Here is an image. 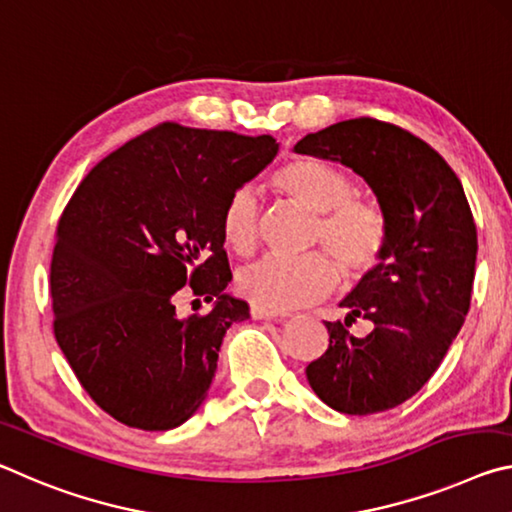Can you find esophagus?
<instances>
[{
	"label": "esophagus",
	"mask_w": 512,
	"mask_h": 512,
	"mask_svg": "<svg viewBox=\"0 0 512 512\" xmlns=\"http://www.w3.org/2000/svg\"><path fill=\"white\" fill-rule=\"evenodd\" d=\"M251 317H254V320H283V317H286V313L270 311V308L254 304V306H251Z\"/></svg>",
	"instance_id": "34e87169"
}]
</instances>
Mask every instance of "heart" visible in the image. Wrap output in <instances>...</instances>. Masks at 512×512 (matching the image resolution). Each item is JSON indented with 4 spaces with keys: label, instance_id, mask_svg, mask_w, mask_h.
<instances>
[{
    "label": "heart",
    "instance_id": "heart-1",
    "mask_svg": "<svg viewBox=\"0 0 512 512\" xmlns=\"http://www.w3.org/2000/svg\"><path fill=\"white\" fill-rule=\"evenodd\" d=\"M274 186L306 211L315 213L308 245L322 247L345 276H363L388 247V220L374 199L356 195L347 170L320 161H292L274 174ZM222 236L233 251L249 254L258 242V199L236 190L222 208ZM326 253V254H327ZM325 254V255H326ZM320 249L304 256H263L238 274L242 295L270 311H290L324 297L338 267Z\"/></svg>",
    "mask_w": 512,
    "mask_h": 512
}]
</instances>
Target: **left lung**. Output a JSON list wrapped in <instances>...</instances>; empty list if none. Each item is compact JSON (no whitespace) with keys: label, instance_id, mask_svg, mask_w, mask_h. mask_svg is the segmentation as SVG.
<instances>
[{"label":"left lung","instance_id":"left-lung-1","mask_svg":"<svg viewBox=\"0 0 512 512\" xmlns=\"http://www.w3.org/2000/svg\"><path fill=\"white\" fill-rule=\"evenodd\" d=\"M295 152L351 167L388 220L381 263L340 301L345 322H324L329 349L306 367L326 406L383 413L422 390L465 322L479 249L465 190L431 145L374 117L308 133ZM358 316L375 324L365 339L348 333Z\"/></svg>","mask_w":512,"mask_h":512}]
</instances>
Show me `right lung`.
<instances>
[{
    "instance_id": "1",
    "label": "right lung",
    "mask_w": 512,
    "mask_h": 512,
    "mask_svg": "<svg viewBox=\"0 0 512 512\" xmlns=\"http://www.w3.org/2000/svg\"><path fill=\"white\" fill-rule=\"evenodd\" d=\"M276 152L272 136L163 122L99 161L67 201L49 272L54 335L117 422L170 431L204 404L226 329L249 317L247 301L224 295L222 208ZM181 291L216 304L181 318Z\"/></svg>"
}]
</instances>
